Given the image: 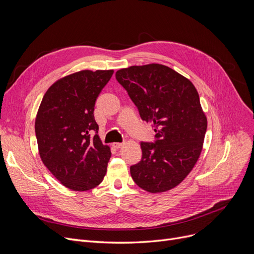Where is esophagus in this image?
Masks as SVG:
<instances>
[{
	"label": "esophagus",
	"instance_id": "esophagus-1",
	"mask_svg": "<svg viewBox=\"0 0 254 254\" xmlns=\"http://www.w3.org/2000/svg\"><path fill=\"white\" fill-rule=\"evenodd\" d=\"M123 145H124L123 143H118V142H116V143H113V144H112L113 147H114V148H116V149H118V148L122 147Z\"/></svg>",
	"mask_w": 254,
	"mask_h": 254
}]
</instances>
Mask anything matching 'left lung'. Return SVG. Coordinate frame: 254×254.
<instances>
[{"label": "left lung", "instance_id": "8db88e82", "mask_svg": "<svg viewBox=\"0 0 254 254\" xmlns=\"http://www.w3.org/2000/svg\"><path fill=\"white\" fill-rule=\"evenodd\" d=\"M116 80L152 123L154 142H141V161L130 167L132 180L156 193L174 189L190 174L203 148L207 118L188 78L167 65L150 64L118 70Z\"/></svg>", "mask_w": 254, "mask_h": 254}]
</instances>
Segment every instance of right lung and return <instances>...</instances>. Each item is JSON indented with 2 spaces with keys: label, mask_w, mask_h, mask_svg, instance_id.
Segmentation results:
<instances>
[{
  "label": "right lung",
  "mask_w": 254,
  "mask_h": 254,
  "mask_svg": "<svg viewBox=\"0 0 254 254\" xmlns=\"http://www.w3.org/2000/svg\"><path fill=\"white\" fill-rule=\"evenodd\" d=\"M112 75L113 70H84L65 76L48 88L39 107L35 131L40 157L70 190H89L106 175L111 151L98 136L93 111Z\"/></svg>",
  "instance_id": "obj_1"
}]
</instances>
